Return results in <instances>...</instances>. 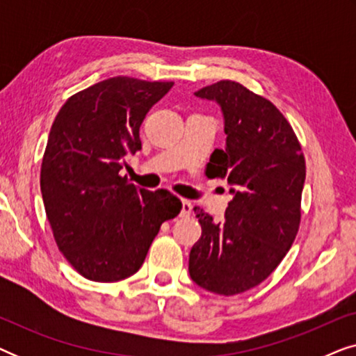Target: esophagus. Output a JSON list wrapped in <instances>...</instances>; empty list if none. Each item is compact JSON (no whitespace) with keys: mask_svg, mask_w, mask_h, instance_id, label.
<instances>
[{"mask_svg":"<svg viewBox=\"0 0 356 356\" xmlns=\"http://www.w3.org/2000/svg\"><path fill=\"white\" fill-rule=\"evenodd\" d=\"M193 206L191 202L186 201V199H181V212H179V217H189L191 216Z\"/></svg>","mask_w":356,"mask_h":356,"instance_id":"1","label":"esophagus"}]
</instances>
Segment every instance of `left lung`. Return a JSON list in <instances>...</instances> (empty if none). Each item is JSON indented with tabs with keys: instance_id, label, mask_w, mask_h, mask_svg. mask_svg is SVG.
Instances as JSON below:
<instances>
[{
	"instance_id": "8db88e82",
	"label": "left lung",
	"mask_w": 356,
	"mask_h": 356,
	"mask_svg": "<svg viewBox=\"0 0 356 356\" xmlns=\"http://www.w3.org/2000/svg\"><path fill=\"white\" fill-rule=\"evenodd\" d=\"M194 94L222 108L227 147L213 150L207 167L211 177L227 178L233 199L222 223L194 209L202 235L189 252V275L202 289L230 296L264 282L293 245L305 155L279 108L240 82L218 81Z\"/></svg>"
}]
</instances>
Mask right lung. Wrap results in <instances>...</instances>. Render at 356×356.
<instances>
[{"instance_id":"obj_1","label":"right lung","mask_w":356,"mask_h":356,"mask_svg":"<svg viewBox=\"0 0 356 356\" xmlns=\"http://www.w3.org/2000/svg\"><path fill=\"white\" fill-rule=\"evenodd\" d=\"M173 82L116 76L77 92L53 121L40 189L53 236L86 279L136 274L160 225L177 217L172 193L136 188L121 177L126 154L140 149L139 128Z\"/></svg>"}]
</instances>
